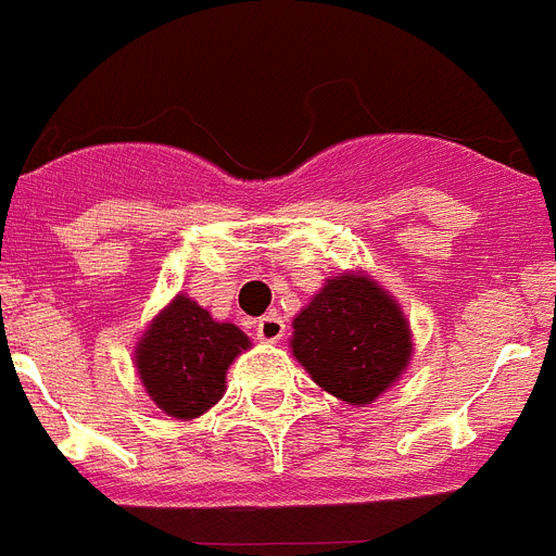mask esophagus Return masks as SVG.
<instances>
[{
    "instance_id": "34e87169",
    "label": "esophagus",
    "mask_w": 556,
    "mask_h": 556,
    "mask_svg": "<svg viewBox=\"0 0 556 556\" xmlns=\"http://www.w3.org/2000/svg\"><path fill=\"white\" fill-rule=\"evenodd\" d=\"M283 331H287V326H283L281 314L278 312L264 314L262 320L255 323V337L264 339V342H278V339L283 337Z\"/></svg>"
}]
</instances>
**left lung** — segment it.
<instances>
[{"mask_svg": "<svg viewBox=\"0 0 556 556\" xmlns=\"http://www.w3.org/2000/svg\"><path fill=\"white\" fill-rule=\"evenodd\" d=\"M292 353L326 392L372 404L409 365V328L384 289L339 275L294 317Z\"/></svg>", "mask_w": 556, "mask_h": 556, "instance_id": "8db88e82", "label": "left lung"}]
</instances>
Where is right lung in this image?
Listing matches in <instances>:
<instances>
[{"label": "right lung", "instance_id": "obj_1", "mask_svg": "<svg viewBox=\"0 0 556 556\" xmlns=\"http://www.w3.org/2000/svg\"><path fill=\"white\" fill-rule=\"evenodd\" d=\"M248 348L250 339L233 323H217L178 294L147 328L136 367L152 401L169 417L189 420L223 397L228 365Z\"/></svg>", "mask_w": 556, "mask_h": 556}]
</instances>
